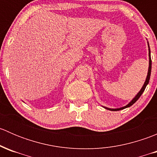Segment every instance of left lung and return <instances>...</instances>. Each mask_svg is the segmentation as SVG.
<instances>
[{"mask_svg": "<svg viewBox=\"0 0 157 157\" xmlns=\"http://www.w3.org/2000/svg\"><path fill=\"white\" fill-rule=\"evenodd\" d=\"M147 45H148V51H149V67H148V72H147V77H146V80H145V82L144 83L143 86H142V88L140 89V91L137 93V94L135 96H134V98L132 99V100L131 101V102H129V103L127 104L126 105H124V106L123 107H121V108H117V109H111V108H108V107H105V106H103V105H102L103 108H105V109H108V110H110V111H119V110H121V109H126V108H128V107L131 106V105H133L134 103H135L137 101V99H139V98L140 97V96L142 95V93H144V91L145 88H146V86H147V84L149 83V81H150V74H151V64H152V61H151V58H150V45H149V42H147Z\"/></svg>", "mask_w": 157, "mask_h": 157, "instance_id": "1", "label": "left lung"}]
</instances>
